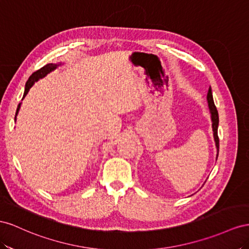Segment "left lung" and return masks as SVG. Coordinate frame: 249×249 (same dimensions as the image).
I'll return each instance as SVG.
<instances>
[{"label":"left lung","instance_id":"8db88e82","mask_svg":"<svg viewBox=\"0 0 249 249\" xmlns=\"http://www.w3.org/2000/svg\"><path fill=\"white\" fill-rule=\"evenodd\" d=\"M207 100H208V105H209V109H210V113H211L213 136H214V141H215V145H216V149H217V155H216V160H217L218 154H219V138H218L219 116H218V110H217L216 106H215V103H214V99H213V94H212L211 87L209 88V90H208Z\"/></svg>","mask_w":249,"mask_h":249}]
</instances>
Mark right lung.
<instances>
[{
    "label": "right lung",
    "mask_w": 249,
    "mask_h": 249,
    "mask_svg": "<svg viewBox=\"0 0 249 249\" xmlns=\"http://www.w3.org/2000/svg\"><path fill=\"white\" fill-rule=\"evenodd\" d=\"M61 65H63L62 62H58V63H48V65H46L45 67H42L41 69H39L38 71H36V72H34V73L29 77V79H28L27 82H26L23 99L27 96L28 91H29V89L33 87V84H34L35 82H37L39 79H42V78H45L48 74L53 72L54 70H56L58 67H60ZM20 105H22V102H20V103L18 104V106L17 112H16V117H14V121H17V116H18V111H19Z\"/></svg>",
    "instance_id": "add662e5"
}]
</instances>
